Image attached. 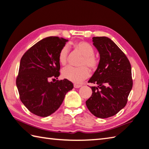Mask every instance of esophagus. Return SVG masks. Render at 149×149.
Here are the masks:
<instances>
[{"instance_id": "34e87169", "label": "esophagus", "mask_w": 149, "mask_h": 149, "mask_svg": "<svg viewBox=\"0 0 149 149\" xmlns=\"http://www.w3.org/2000/svg\"><path fill=\"white\" fill-rule=\"evenodd\" d=\"M74 86L75 88H79L81 86V85H78V84H74Z\"/></svg>"}]
</instances>
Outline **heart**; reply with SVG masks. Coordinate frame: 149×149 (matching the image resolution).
Listing matches in <instances>:
<instances>
[{
  "label": "heart",
  "instance_id": "1",
  "mask_svg": "<svg viewBox=\"0 0 149 149\" xmlns=\"http://www.w3.org/2000/svg\"><path fill=\"white\" fill-rule=\"evenodd\" d=\"M73 46L79 52L83 55V58L81 63V68H75L72 66H67L64 68L62 75L68 80L74 83H80L83 80L87 78L90 72L86 67L87 66L91 71H94L99 65V59L97 56L94 55V49L93 45L85 41L76 42L73 44ZM68 53V48L66 45H64L61 48L58 53V61L62 65H65L67 63ZM85 65V67H83Z\"/></svg>",
  "mask_w": 149,
  "mask_h": 149
}]
</instances>
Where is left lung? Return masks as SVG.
<instances>
[{
  "label": "left lung",
  "instance_id": "left-lung-1",
  "mask_svg": "<svg viewBox=\"0 0 149 149\" xmlns=\"http://www.w3.org/2000/svg\"><path fill=\"white\" fill-rule=\"evenodd\" d=\"M93 45L100 54L98 68L88 83L91 96L86 107L95 117L105 118L117 114L125 107L133 86L131 64L120 49L107 37H93Z\"/></svg>",
  "mask_w": 149,
  "mask_h": 149
}]
</instances>
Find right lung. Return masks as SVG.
I'll return each instance as SVG.
<instances>
[{"instance_id": "add662e5", "label": "right lung", "mask_w": 149, "mask_h": 149, "mask_svg": "<svg viewBox=\"0 0 149 149\" xmlns=\"http://www.w3.org/2000/svg\"><path fill=\"white\" fill-rule=\"evenodd\" d=\"M68 40L57 36L42 39L28 49L20 61L16 85L21 101L33 114L45 117L57 110L66 94L74 88L66 79H58V53Z\"/></svg>"}]
</instances>
